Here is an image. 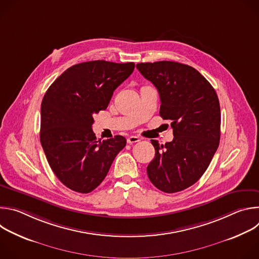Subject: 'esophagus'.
<instances>
[{
	"mask_svg": "<svg viewBox=\"0 0 259 259\" xmlns=\"http://www.w3.org/2000/svg\"><path fill=\"white\" fill-rule=\"evenodd\" d=\"M138 141H140V138L139 137H137V136H129L128 138H127V142L128 143H135V142H138Z\"/></svg>",
	"mask_w": 259,
	"mask_h": 259,
	"instance_id": "esophagus-1",
	"label": "esophagus"
}]
</instances>
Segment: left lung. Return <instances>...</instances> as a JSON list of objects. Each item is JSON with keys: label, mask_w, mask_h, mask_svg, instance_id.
Instances as JSON below:
<instances>
[{"label": "left lung", "mask_w": 259, "mask_h": 259, "mask_svg": "<svg viewBox=\"0 0 259 259\" xmlns=\"http://www.w3.org/2000/svg\"><path fill=\"white\" fill-rule=\"evenodd\" d=\"M158 89L160 116L171 120L174 138L159 144L146 168L154 186L168 194L186 190L207 170L220 139V106L211 84L194 67L157 61L136 64Z\"/></svg>", "instance_id": "left-lung-1"}]
</instances>
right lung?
Returning a JSON list of instances; mask_svg holds the SVG:
<instances>
[{
  "mask_svg": "<svg viewBox=\"0 0 259 259\" xmlns=\"http://www.w3.org/2000/svg\"><path fill=\"white\" fill-rule=\"evenodd\" d=\"M133 62L94 60L67 68L46 91L41 104L40 140L56 177L71 191L88 194L105 178L126 138L97 140L93 116L131 75Z\"/></svg>",
  "mask_w": 259,
  "mask_h": 259,
  "instance_id": "right-lung-1",
  "label": "right lung"
}]
</instances>
